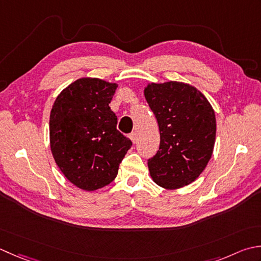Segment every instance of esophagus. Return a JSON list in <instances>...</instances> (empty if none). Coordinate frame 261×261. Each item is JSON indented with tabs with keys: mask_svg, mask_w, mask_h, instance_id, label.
Wrapping results in <instances>:
<instances>
[{
	"mask_svg": "<svg viewBox=\"0 0 261 261\" xmlns=\"http://www.w3.org/2000/svg\"><path fill=\"white\" fill-rule=\"evenodd\" d=\"M130 139L132 140V142H134V144H136L137 142V140H138V135H137V132H132V134H130Z\"/></svg>",
	"mask_w": 261,
	"mask_h": 261,
	"instance_id": "1",
	"label": "esophagus"
}]
</instances>
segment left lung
I'll return each instance as SVG.
<instances>
[{"mask_svg": "<svg viewBox=\"0 0 261 261\" xmlns=\"http://www.w3.org/2000/svg\"><path fill=\"white\" fill-rule=\"evenodd\" d=\"M145 97L161 134L160 149L148 160L150 176L165 189L190 185L212 157L215 112L197 88L177 81L148 85Z\"/></svg>", "mask_w": 261, "mask_h": 261, "instance_id": "obj_1", "label": "left lung"}]
</instances>
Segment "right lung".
Instances as JSON below:
<instances>
[{
  "label": "right lung",
  "instance_id": "1",
  "mask_svg": "<svg viewBox=\"0 0 261 261\" xmlns=\"http://www.w3.org/2000/svg\"><path fill=\"white\" fill-rule=\"evenodd\" d=\"M116 84L81 78L56 97L49 116V140L55 163L68 180L94 191L114 180L132 142L116 129L109 104Z\"/></svg>",
  "mask_w": 261,
  "mask_h": 261
}]
</instances>
